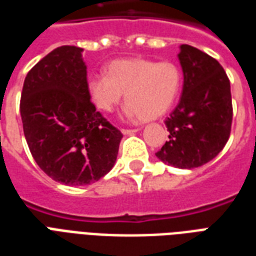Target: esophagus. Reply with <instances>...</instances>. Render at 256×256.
I'll return each mask as SVG.
<instances>
[{
  "label": "esophagus",
  "mask_w": 256,
  "mask_h": 256,
  "mask_svg": "<svg viewBox=\"0 0 256 256\" xmlns=\"http://www.w3.org/2000/svg\"><path fill=\"white\" fill-rule=\"evenodd\" d=\"M138 132V128H122V133L126 134V136H128V134H134Z\"/></svg>",
  "instance_id": "34e87169"
}]
</instances>
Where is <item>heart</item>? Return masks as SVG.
<instances>
[{
	"label": "heart",
	"mask_w": 256,
	"mask_h": 256,
	"mask_svg": "<svg viewBox=\"0 0 256 256\" xmlns=\"http://www.w3.org/2000/svg\"><path fill=\"white\" fill-rule=\"evenodd\" d=\"M180 88L181 72L176 64L148 58L115 60L106 66V75L92 76L88 82L90 97L100 111L111 112L124 94V115L142 120L164 115Z\"/></svg>",
	"instance_id": "obj_1"
}]
</instances>
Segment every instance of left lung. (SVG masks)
I'll use <instances>...</instances> for the list:
<instances>
[{"label":"left lung","instance_id":"left-lung-1","mask_svg":"<svg viewBox=\"0 0 256 256\" xmlns=\"http://www.w3.org/2000/svg\"><path fill=\"white\" fill-rule=\"evenodd\" d=\"M182 96L166 119L168 141L158 159L178 168H196L224 150L232 128L230 82L215 58L190 45H181Z\"/></svg>","mask_w":256,"mask_h":256}]
</instances>
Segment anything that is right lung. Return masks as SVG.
<instances>
[{
	"label": "right lung",
	"mask_w": 256,
	"mask_h": 256,
	"mask_svg": "<svg viewBox=\"0 0 256 256\" xmlns=\"http://www.w3.org/2000/svg\"><path fill=\"white\" fill-rule=\"evenodd\" d=\"M82 52L66 45L41 58L27 74L20 100L34 160L70 186L89 185L110 172L123 137L90 101Z\"/></svg>",
	"instance_id": "obj_1"
}]
</instances>
